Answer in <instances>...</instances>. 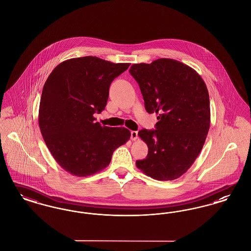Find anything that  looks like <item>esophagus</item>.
<instances>
[{"mask_svg": "<svg viewBox=\"0 0 251 251\" xmlns=\"http://www.w3.org/2000/svg\"><path fill=\"white\" fill-rule=\"evenodd\" d=\"M137 138H138V132L136 131H131V139L132 141H135V140H137Z\"/></svg>", "mask_w": 251, "mask_h": 251, "instance_id": "34e87169", "label": "esophagus"}]
</instances>
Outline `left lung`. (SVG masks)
Segmentation results:
<instances>
[{"label":"left lung","instance_id":"8db88e82","mask_svg":"<svg viewBox=\"0 0 251 251\" xmlns=\"http://www.w3.org/2000/svg\"><path fill=\"white\" fill-rule=\"evenodd\" d=\"M130 73L139 84L147 112L158 116L156 130L138 132L149 152L136 167L152 179H178L201 153L210 129L207 86L194 69L170 58L133 64Z\"/></svg>","mask_w":251,"mask_h":251}]
</instances>
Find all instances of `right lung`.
<instances>
[{
	"label": "right lung",
	"mask_w": 251,
	"mask_h": 251,
	"mask_svg": "<svg viewBox=\"0 0 251 251\" xmlns=\"http://www.w3.org/2000/svg\"><path fill=\"white\" fill-rule=\"evenodd\" d=\"M129 66L84 56L60 63L49 75L38 124L50 152L67 172L77 177L100 172L130 139L128 129L100 126L93 116L104 110L110 84Z\"/></svg>",
	"instance_id": "add662e5"
}]
</instances>
